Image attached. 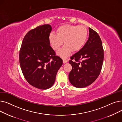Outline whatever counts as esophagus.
Returning <instances> with one entry per match:
<instances>
[{
  "label": "esophagus",
  "mask_w": 122,
  "mask_h": 122,
  "mask_svg": "<svg viewBox=\"0 0 122 122\" xmlns=\"http://www.w3.org/2000/svg\"><path fill=\"white\" fill-rule=\"evenodd\" d=\"M63 62L64 64H65V63H66L68 62V60L67 59H65V58H63Z\"/></svg>",
  "instance_id": "obj_1"
}]
</instances>
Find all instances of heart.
I'll list each match as a JSON object with an SVG mask.
<instances>
[{"instance_id":"obj_1","label":"heart","mask_w":122,"mask_h":122,"mask_svg":"<svg viewBox=\"0 0 122 122\" xmlns=\"http://www.w3.org/2000/svg\"><path fill=\"white\" fill-rule=\"evenodd\" d=\"M88 36V31L84 25H64L57 29L56 34L51 33L48 36L50 46L58 50L63 44L64 46L58 52L62 57H67L73 51L77 52L84 46Z\"/></svg>"}]
</instances>
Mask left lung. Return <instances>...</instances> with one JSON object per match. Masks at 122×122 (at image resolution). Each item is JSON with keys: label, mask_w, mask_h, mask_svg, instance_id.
Here are the masks:
<instances>
[{"label": "left lung", "mask_w": 122, "mask_h": 122, "mask_svg": "<svg viewBox=\"0 0 122 122\" xmlns=\"http://www.w3.org/2000/svg\"><path fill=\"white\" fill-rule=\"evenodd\" d=\"M103 59L101 38L97 32L89 28L88 41L69 61L72 67L69 75L70 83L78 88L85 87L92 84L100 74Z\"/></svg>", "instance_id": "8db88e82"}]
</instances>
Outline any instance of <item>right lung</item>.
<instances>
[{"label":"right lung","instance_id":"1","mask_svg":"<svg viewBox=\"0 0 122 122\" xmlns=\"http://www.w3.org/2000/svg\"><path fill=\"white\" fill-rule=\"evenodd\" d=\"M52 30L49 24L30 30L23 40L19 52V62L25 78L36 88L46 89L55 82L63 60L55 55L49 42Z\"/></svg>","mask_w":122,"mask_h":122}]
</instances>
